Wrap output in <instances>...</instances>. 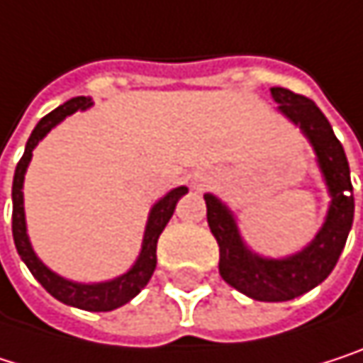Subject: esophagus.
Instances as JSON below:
<instances>
[{"label":"esophagus","instance_id":"34e87169","mask_svg":"<svg viewBox=\"0 0 363 363\" xmlns=\"http://www.w3.org/2000/svg\"><path fill=\"white\" fill-rule=\"evenodd\" d=\"M203 182H205V179H201V182H199V184H196V186H203Z\"/></svg>","mask_w":363,"mask_h":363}]
</instances>
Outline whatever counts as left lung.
<instances>
[{
	"mask_svg": "<svg viewBox=\"0 0 363 363\" xmlns=\"http://www.w3.org/2000/svg\"><path fill=\"white\" fill-rule=\"evenodd\" d=\"M271 94L279 113L296 124L311 143L330 194L328 213L315 239L291 256L267 258L245 243L235 213L222 199L207 192L205 203L209 228L220 245L222 279L254 300L283 302L311 291L334 271L353 224L355 203L345 150L321 109L311 99L281 86H272Z\"/></svg>",
	"mask_w": 363,
	"mask_h": 363,
	"instance_id": "1",
	"label": "left lung"
}]
</instances>
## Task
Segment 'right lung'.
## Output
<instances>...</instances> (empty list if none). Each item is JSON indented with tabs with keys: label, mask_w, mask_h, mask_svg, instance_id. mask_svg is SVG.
Segmentation results:
<instances>
[{
	"label": "right lung",
	"mask_w": 363,
	"mask_h": 363,
	"mask_svg": "<svg viewBox=\"0 0 363 363\" xmlns=\"http://www.w3.org/2000/svg\"><path fill=\"white\" fill-rule=\"evenodd\" d=\"M92 107L91 96H74L67 103L59 105L55 111H50L48 116H44L38 126L33 128L27 145H25V154L16 164L14 171V182H12V235H14V245L16 252L21 256V260L27 264V269L31 274L42 283V287L55 296L57 300H61L63 304L82 308V311H113L126 302H130L152 279L154 269H156V245H158V237L164 230L167 222L171 220L177 201L188 192L186 186L173 188L171 192H167L160 201H156L150 209L147 222H145V230H143V241H141V252L137 256V260L133 262V267L126 272L109 279V281H99V283H80V281H72L65 279L55 271H50L33 252V245L29 241L27 235V220H25V199H23V184H25V173L27 167L31 162L33 150L35 145L59 124L63 122L67 116L76 113V111H84Z\"/></svg>",
	"instance_id": "right-lung-1"
}]
</instances>
